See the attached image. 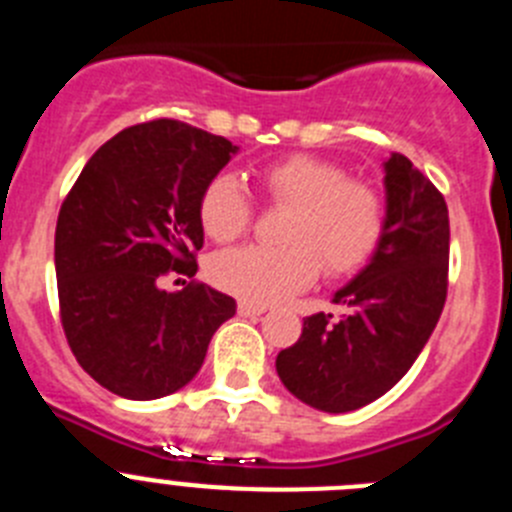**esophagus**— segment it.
Wrapping results in <instances>:
<instances>
[{"mask_svg":"<svg viewBox=\"0 0 512 512\" xmlns=\"http://www.w3.org/2000/svg\"><path fill=\"white\" fill-rule=\"evenodd\" d=\"M264 312H266L264 305H256V302H246V300L238 302V315H243V318H259V315H264Z\"/></svg>","mask_w":512,"mask_h":512,"instance_id":"34e87169","label":"esophagus"}]
</instances>
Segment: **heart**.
Masks as SVG:
<instances>
[{"mask_svg":"<svg viewBox=\"0 0 512 512\" xmlns=\"http://www.w3.org/2000/svg\"><path fill=\"white\" fill-rule=\"evenodd\" d=\"M259 187L271 207L287 215L279 225L282 246H243L217 253L212 282L256 305L292 297L315 282L320 266L328 277L359 271L382 243L387 205L372 182L348 176L336 161L292 153L261 166ZM202 230L228 243L253 225V202L233 174H215L197 205Z\"/></svg>","mask_w":512,"mask_h":512,"instance_id":"1","label":"heart"}]
</instances>
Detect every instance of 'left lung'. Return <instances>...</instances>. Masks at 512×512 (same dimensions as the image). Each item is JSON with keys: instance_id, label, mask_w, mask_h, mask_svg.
Returning <instances> with one entry per match:
<instances>
[{"instance_id": "8db88e82", "label": "left lung", "mask_w": 512, "mask_h": 512, "mask_svg": "<svg viewBox=\"0 0 512 512\" xmlns=\"http://www.w3.org/2000/svg\"><path fill=\"white\" fill-rule=\"evenodd\" d=\"M387 228L354 282L333 302L348 312L310 315L277 372L297 400L325 413L364 408L390 392L431 338L449 289V207L408 156L384 164Z\"/></svg>"}]
</instances>
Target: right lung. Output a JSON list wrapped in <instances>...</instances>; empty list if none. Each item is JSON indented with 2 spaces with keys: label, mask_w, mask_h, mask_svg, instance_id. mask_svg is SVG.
<instances>
[{
  "label": "right lung",
  "mask_w": 512,
  "mask_h": 512,
  "mask_svg": "<svg viewBox=\"0 0 512 512\" xmlns=\"http://www.w3.org/2000/svg\"><path fill=\"white\" fill-rule=\"evenodd\" d=\"M235 151L187 122H140L107 140L66 194L56 223L61 325L104 390L128 400L182 390L235 315L233 297L202 282L161 287L169 274H197L202 187Z\"/></svg>",
  "instance_id": "obj_1"
}]
</instances>
